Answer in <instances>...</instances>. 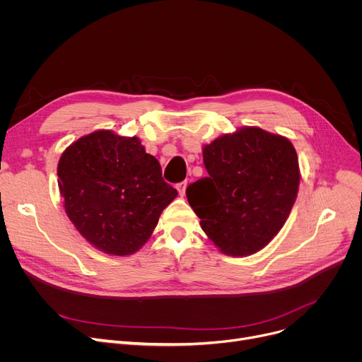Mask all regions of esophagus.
<instances>
[{
    "mask_svg": "<svg viewBox=\"0 0 362 362\" xmlns=\"http://www.w3.org/2000/svg\"><path fill=\"white\" fill-rule=\"evenodd\" d=\"M186 186H187V182H186V180H185V182H180V183H177V185H176V187H177V191H179L180 197H183V195H185V192H186Z\"/></svg>",
    "mask_w": 362,
    "mask_h": 362,
    "instance_id": "1",
    "label": "esophagus"
}]
</instances>
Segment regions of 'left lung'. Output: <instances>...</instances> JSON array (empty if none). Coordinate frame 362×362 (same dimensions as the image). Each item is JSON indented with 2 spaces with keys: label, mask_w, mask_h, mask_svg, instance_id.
<instances>
[{
  "label": "left lung",
  "mask_w": 362,
  "mask_h": 362,
  "mask_svg": "<svg viewBox=\"0 0 362 362\" xmlns=\"http://www.w3.org/2000/svg\"><path fill=\"white\" fill-rule=\"evenodd\" d=\"M208 176L186 189L202 230L233 257L262 250L283 227L296 199L299 165L286 138L243 127L202 149Z\"/></svg>",
  "instance_id": "left-lung-1"
}]
</instances>
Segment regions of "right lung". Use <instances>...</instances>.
<instances>
[{"label":"right lung","instance_id":"1","mask_svg":"<svg viewBox=\"0 0 362 362\" xmlns=\"http://www.w3.org/2000/svg\"><path fill=\"white\" fill-rule=\"evenodd\" d=\"M60 194L70 221L98 250L136 252L177 191L141 141L93 132L71 144L59 163Z\"/></svg>","mask_w":362,"mask_h":362}]
</instances>
